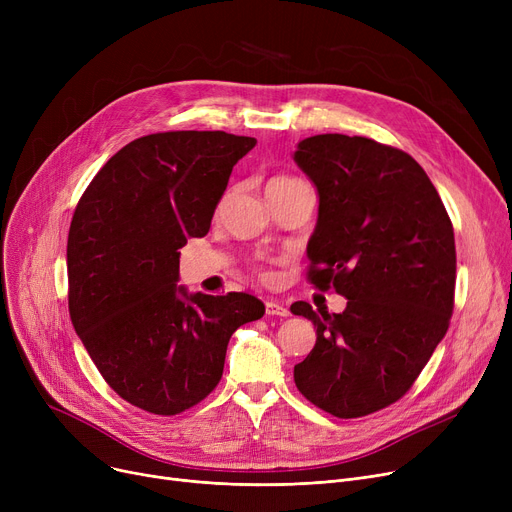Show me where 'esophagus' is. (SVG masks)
Returning a JSON list of instances; mask_svg holds the SVG:
<instances>
[{
	"label": "esophagus",
	"mask_w": 512,
	"mask_h": 512,
	"mask_svg": "<svg viewBox=\"0 0 512 512\" xmlns=\"http://www.w3.org/2000/svg\"><path fill=\"white\" fill-rule=\"evenodd\" d=\"M265 315H270V317H288V309L282 305V303H278V301H267L265 303Z\"/></svg>",
	"instance_id": "obj_1"
}]
</instances>
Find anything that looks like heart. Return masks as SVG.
<instances>
[{
  "label": "heart",
  "instance_id": "1",
  "mask_svg": "<svg viewBox=\"0 0 512 512\" xmlns=\"http://www.w3.org/2000/svg\"><path fill=\"white\" fill-rule=\"evenodd\" d=\"M294 182H301V180H299V178H292V176H276V178H272L270 182H267V191H272V188L290 186V184H294ZM261 276H265V272H263Z\"/></svg>",
  "mask_w": 512,
  "mask_h": 512
}]
</instances>
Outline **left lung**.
<instances>
[{
  "label": "left lung",
  "mask_w": 512,
  "mask_h": 512,
  "mask_svg": "<svg viewBox=\"0 0 512 512\" xmlns=\"http://www.w3.org/2000/svg\"><path fill=\"white\" fill-rule=\"evenodd\" d=\"M294 161L319 193L307 280L348 299L342 313L290 307L317 328L294 384L321 411L365 417L411 390L448 330L452 222L432 180L396 147L317 134L299 143Z\"/></svg>",
  "instance_id": "obj_1"
}]
</instances>
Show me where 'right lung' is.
Here are the masks:
<instances>
[{
    "label": "right lung",
    "mask_w": 512,
    "mask_h": 512,
    "mask_svg": "<svg viewBox=\"0 0 512 512\" xmlns=\"http://www.w3.org/2000/svg\"><path fill=\"white\" fill-rule=\"evenodd\" d=\"M255 143L224 130L147 134L107 159L74 209L72 326L107 386L147 413L199 405L222 380L230 336L265 313L245 292L188 297L176 286L178 249L209 232Z\"/></svg>",
    "instance_id": "1"
}]
</instances>
